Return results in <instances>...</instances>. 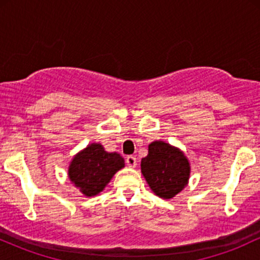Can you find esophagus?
Wrapping results in <instances>:
<instances>
[{
    "mask_svg": "<svg viewBox=\"0 0 260 260\" xmlns=\"http://www.w3.org/2000/svg\"><path fill=\"white\" fill-rule=\"evenodd\" d=\"M126 162L129 168H136L137 166L136 156H133V155H128V156L126 157Z\"/></svg>",
    "mask_w": 260,
    "mask_h": 260,
    "instance_id": "obj_1",
    "label": "esophagus"
}]
</instances>
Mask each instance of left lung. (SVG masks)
<instances>
[{"instance_id":"left-lung-1","label":"left lung","mask_w":260,"mask_h":260,"mask_svg":"<svg viewBox=\"0 0 260 260\" xmlns=\"http://www.w3.org/2000/svg\"><path fill=\"white\" fill-rule=\"evenodd\" d=\"M142 174L156 196L171 199L187 186L190 166L180 149L161 140L149 144L148 155L140 164Z\"/></svg>"}]
</instances>
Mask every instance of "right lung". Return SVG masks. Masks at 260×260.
Instances as JSON below:
<instances>
[{"label": "right lung", "instance_id": "1", "mask_svg": "<svg viewBox=\"0 0 260 260\" xmlns=\"http://www.w3.org/2000/svg\"><path fill=\"white\" fill-rule=\"evenodd\" d=\"M122 168L124 160L120 154L107 153L99 143H92L71 161L68 177L83 194L92 197L99 194Z\"/></svg>", "mask_w": 260, "mask_h": 260}]
</instances>
